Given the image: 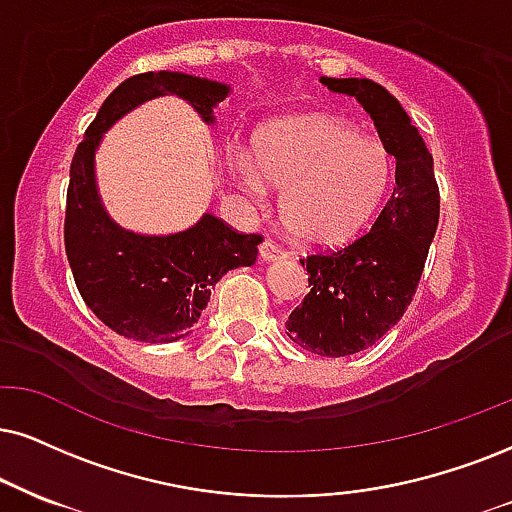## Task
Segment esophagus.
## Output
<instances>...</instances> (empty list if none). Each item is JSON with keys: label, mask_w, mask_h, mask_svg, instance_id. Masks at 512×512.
Returning <instances> with one entry per match:
<instances>
[{"label": "esophagus", "mask_w": 512, "mask_h": 512, "mask_svg": "<svg viewBox=\"0 0 512 512\" xmlns=\"http://www.w3.org/2000/svg\"><path fill=\"white\" fill-rule=\"evenodd\" d=\"M258 254H261L263 261H280V258H287V251L280 249L273 239H266V242L258 246Z\"/></svg>", "instance_id": "34e87169"}]
</instances>
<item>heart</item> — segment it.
Segmentation results:
<instances>
[{"mask_svg":"<svg viewBox=\"0 0 512 512\" xmlns=\"http://www.w3.org/2000/svg\"><path fill=\"white\" fill-rule=\"evenodd\" d=\"M239 182L254 197L282 187V220L299 242L342 244L382 206L394 159L380 140L334 116H299L268 125L256 154L235 156Z\"/></svg>","mask_w":512,"mask_h":512,"instance_id":"b5f03b06","label":"heart"}]
</instances>
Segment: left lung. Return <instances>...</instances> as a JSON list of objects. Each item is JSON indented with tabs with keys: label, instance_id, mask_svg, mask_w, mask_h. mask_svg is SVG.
Returning <instances> with one entry per match:
<instances>
[{
	"label": "left lung",
	"instance_id": "obj_1",
	"mask_svg": "<svg viewBox=\"0 0 512 512\" xmlns=\"http://www.w3.org/2000/svg\"><path fill=\"white\" fill-rule=\"evenodd\" d=\"M353 97L396 159V187L375 225L332 254L301 258L308 294L287 320V334L306 351L342 358L368 349L406 313L418 289L439 225L434 161L399 99L368 78H320Z\"/></svg>",
	"mask_w": 512,
	"mask_h": 512
}]
</instances>
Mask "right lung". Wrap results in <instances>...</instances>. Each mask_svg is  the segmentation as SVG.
Returning <instances> with one entry per match:
<instances>
[{
	"instance_id": "right-lung-1",
	"label": "right lung",
	"mask_w": 512,
	"mask_h": 512,
	"mask_svg": "<svg viewBox=\"0 0 512 512\" xmlns=\"http://www.w3.org/2000/svg\"><path fill=\"white\" fill-rule=\"evenodd\" d=\"M163 94H178L213 125V109L230 87L175 71L140 73L121 82L75 149L63 223L66 256L85 304L113 332L147 344L187 337L220 277L254 266L263 242L261 235H239L213 213L175 235L130 232L106 213L94 175L99 142L125 113Z\"/></svg>"
}]
</instances>
